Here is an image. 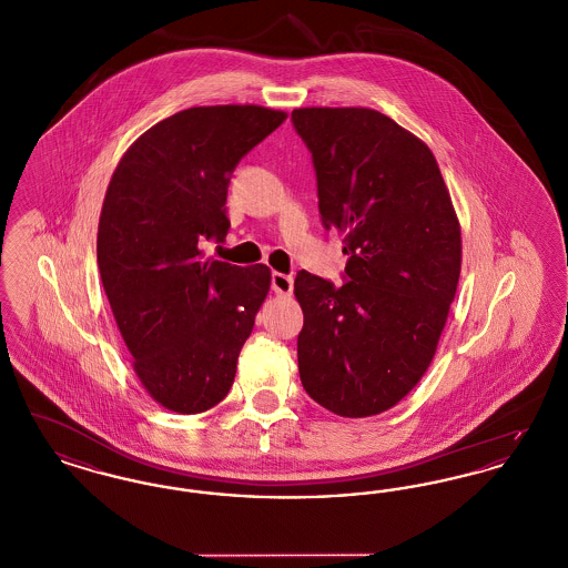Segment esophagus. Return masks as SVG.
Returning a JSON list of instances; mask_svg holds the SVG:
<instances>
[{"mask_svg":"<svg viewBox=\"0 0 568 568\" xmlns=\"http://www.w3.org/2000/svg\"><path fill=\"white\" fill-rule=\"evenodd\" d=\"M271 285L276 296H290L294 292V276L283 272H272Z\"/></svg>","mask_w":568,"mask_h":568,"instance_id":"obj_1","label":"esophagus"}]
</instances>
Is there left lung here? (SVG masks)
Masks as SVG:
<instances>
[{
	"label": "left lung",
	"instance_id": "8db88e82",
	"mask_svg": "<svg viewBox=\"0 0 568 568\" xmlns=\"http://www.w3.org/2000/svg\"><path fill=\"white\" fill-rule=\"evenodd\" d=\"M325 230L349 257L345 283L300 271L297 368L343 417L400 403L433 362L462 262L459 223L433 151L371 109H297Z\"/></svg>",
	"mask_w": 568,
	"mask_h": 568
}]
</instances>
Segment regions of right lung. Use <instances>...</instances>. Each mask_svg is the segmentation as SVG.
<instances>
[{
  "instance_id": "obj_1",
  "label": "right lung",
  "mask_w": 568,
  "mask_h": 568,
  "mask_svg": "<svg viewBox=\"0 0 568 568\" xmlns=\"http://www.w3.org/2000/svg\"><path fill=\"white\" fill-rule=\"evenodd\" d=\"M287 119L262 106H197L140 135L116 165L98 266L144 389L174 413L219 405L271 290L264 264L204 260L225 241L227 187L244 155Z\"/></svg>"
}]
</instances>
